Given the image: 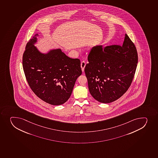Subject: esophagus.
Wrapping results in <instances>:
<instances>
[{
  "instance_id": "1",
  "label": "esophagus",
  "mask_w": 158,
  "mask_h": 158,
  "mask_svg": "<svg viewBox=\"0 0 158 158\" xmlns=\"http://www.w3.org/2000/svg\"><path fill=\"white\" fill-rule=\"evenodd\" d=\"M85 65H86V63H85V61L81 62V67L82 72H84V69H85Z\"/></svg>"
}]
</instances>
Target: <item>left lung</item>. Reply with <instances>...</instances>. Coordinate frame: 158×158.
Listing matches in <instances>:
<instances>
[{
	"mask_svg": "<svg viewBox=\"0 0 158 158\" xmlns=\"http://www.w3.org/2000/svg\"><path fill=\"white\" fill-rule=\"evenodd\" d=\"M93 47L85 69L89 92L98 102L108 103L126 92L138 62L136 47L125 34L122 46Z\"/></svg>",
	"mask_w": 158,
	"mask_h": 158,
	"instance_id": "obj_1",
	"label": "left lung"
}]
</instances>
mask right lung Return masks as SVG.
Here are the masks:
<instances>
[{"mask_svg":"<svg viewBox=\"0 0 158 158\" xmlns=\"http://www.w3.org/2000/svg\"><path fill=\"white\" fill-rule=\"evenodd\" d=\"M38 35L36 33L27 43L23 54L25 76L40 98L50 105H62L69 98L82 74L80 60L69 58L60 48L42 52L35 46Z\"/></svg>","mask_w":158,"mask_h":158,"instance_id":"add662e5","label":"right lung"}]
</instances>
